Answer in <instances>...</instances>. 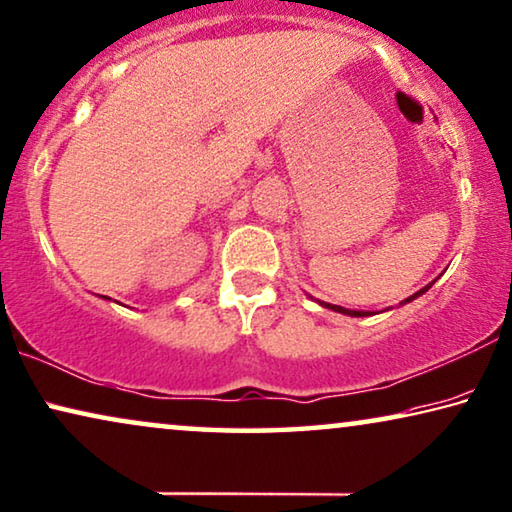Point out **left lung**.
Returning <instances> with one entry per match:
<instances>
[{"label":"left lung","instance_id":"8db88e82","mask_svg":"<svg viewBox=\"0 0 512 512\" xmlns=\"http://www.w3.org/2000/svg\"><path fill=\"white\" fill-rule=\"evenodd\" d=\"M432 284H434V281H432ZM432 284H429V286H425V288H420V291H418V293H413V295H411V298H406V300H402V302H399V305H406V302L416 300V298H418V295H422V293H425V291H427V288H432ZM318 305H323L325 309L339 311V314H346V316H369V314H367V311H353V309H344V307H337V305H328V302H318Z\"/></svg>","mask_w":512,"mask_h":512}]
</instances>
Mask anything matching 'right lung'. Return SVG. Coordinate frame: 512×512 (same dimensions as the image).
<instances>
[{
	"instance_id": "1",
	"label": "right lung",
	"mask_w": 512,
	"mask_h": 512,
	"mask_svg": "<svg viewBox=\"0 0 512 512\" xmlns=\"http://www.w3.org/2000/svg\"><path fill=\"white\" fill-rule=\"evenodd\" d=\"M103 298H106V295H103ZM108 300H110V298H108Z\"/></svg>"
}]
</instances>
